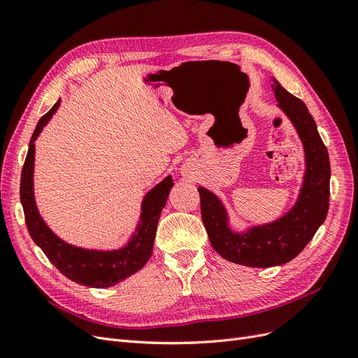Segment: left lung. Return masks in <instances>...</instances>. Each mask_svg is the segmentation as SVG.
I'll list each match as a JSON object with an SVG mask.
<instances>
[{"label":"left lung","instance_id":"left-lung-1","mask_svg":"<svg viewBox=\"0 0 358 358\" xmlns=\"http://www.w3.org/2000/svg\"><path fill=\"white\" fill-rule=\"evenodd\" d=\"M275 96L297 128L306 154V175L299 201L282 218L248 233L236 234L227 225V215L218 197L199 188L201 220L213 249L225 259L249 267L285 264L310 242L329 212L330 159L317 124L300 99L285 91L273 79Z\"/></svg>","mask_w":358,"mask_h":358}]
</instances>
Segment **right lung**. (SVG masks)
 Instances as JSON below:
<instances>
[{
	"instance_id": "add662e5",
	"label": "right lung",
	"mask_w": 358,
	"mask_h": 358,
	"mask_svg": "<svg viewBox=\"0 0 358 358\" xmlns=\"http://www.w3.org/2000/svg\"><path fill=\"white\" fill-rule=\"evenodd\" d=\"M58 107L59 100L46 115L41 116L34 133H32L28 154L22 167V176H20V201H22L24 206L27 229L29 231V236L32 237V241L41 248V251L46 254L49 262L64 276H67L73 282L80 285L107 288L136 273L137 270L146 264L150 255H152L158 220L162 208L166 206L169 192L173 187V179L171 176H167L159 185L148 192V196L143 200V212L138 229L125 248L112 252H96L85 251V249L64 243L48 229V225L40 218L34 203V196H32L34 142L43 127L48 124Z\"/></svg>"
}]
</instances>
